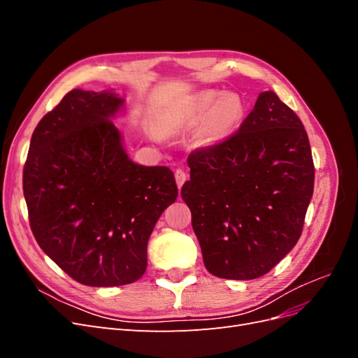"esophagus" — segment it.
<instances>
[{
	"mask_svg": "<svg viewBox=\"0 0 358 358\" xmlns=\"http://www.w3.org/2000/svg\"><path fill=\"white\" fill-rule=\"evenodd\" d=\"M175 178H176V183H178V187L180 188L183 183H185V180H187V173H185V170H182V169H178L176 171H175Z\"/></svg>",
	"mask_w": 358,
	"mask_h": 358,
	"instance_id": "esophagus-1",
	"label": "esophagus"
}]
</instances>
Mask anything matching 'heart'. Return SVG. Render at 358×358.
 <instances>
[{"label":"heart","instance_id":"heart-1","mask_svg":"<svg viewBox=\"0 0 358 358\" xmlns=\"http://www.w3.org/2000/svg\"><path fill=\"white\" fill-rule=\"evenodd\" d=\"M245 110V101L239 94L204 90L171 107L162 121V133L182 134L203 122L201 142L206 146H213L236 131L243 121ZM150 136L159 137L155 129L150 131Z\"/></svg>","mask_w":358,"mask_h":358}]
</instances>
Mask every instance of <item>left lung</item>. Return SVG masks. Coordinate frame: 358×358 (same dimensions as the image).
<instances>
[{
  "mask_svg": "<svg viewBox=\"0 0 358 358\" xmlns=\"http://www.w3.org/2000/svg\"><path fill=\"white\" fill-rule=\"evenodd\" d=\"M180 194L212 275L259 278L296 246L315 169L305 127L273 91L258 95L239 131L192 152Z\"/></svg>",
  "mask_w": 358,
  "mask_h": 358,
  "instance_id": "1",
  "label": "left lung"
}]
</instances>
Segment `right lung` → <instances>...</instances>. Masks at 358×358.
I'll return each mask as SVG.
<instances>
[{"instance_id": "right-lung-1", "label": "right lung", "mask_w": 358, "mask_h": 358, "mask_svg": "<svg viewBox=\"0 0 358 358\" xmlns=\"http://www.w3.org/2000/svg\"><path fill=\"white\" fill-rule=\"evenodd\" d=\"M112 90H73L31 137L24 196L32 234L79 284L117 287L142 278L148 241L178 197L169 167L128 157Z\"/></svg>"}]
</instances>
